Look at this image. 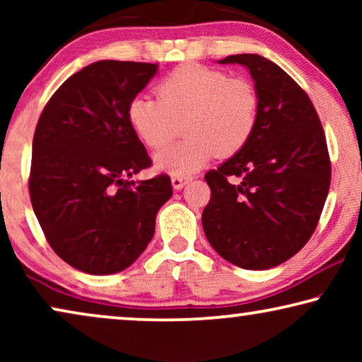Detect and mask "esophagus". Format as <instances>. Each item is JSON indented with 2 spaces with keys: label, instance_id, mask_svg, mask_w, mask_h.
<instances>
[{
  "label": "esophagus",
  "instance_id": "34e87169",
  "mask_svg": "<svg viewBox=\"0 0 362 362\" xmlns=\"http://www.w3.org/2000/svg\"><path fill=\"white\" fill-rule=\"evenodd\" d=\"M186 182H187L186 177H181V176H173L171 177V185H173V187H175L176 191L182 189V186H185Z\"/></svg>",
  "mask_w": 362,
  "mask_h": 362
}]
</instances>
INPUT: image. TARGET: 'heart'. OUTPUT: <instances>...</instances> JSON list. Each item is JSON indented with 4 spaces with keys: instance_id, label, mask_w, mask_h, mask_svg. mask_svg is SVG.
Returning a JSON list of instances; mask_svg holds the SVG:
<instances>
[{
    "instance_id": "1",
    "label": "heart",
    "mask_w": 362,
    "mask_h": 362,
    "mask_svg": "<svg viewBox=\"0 0 362 362\" xmlns=\"http://www.w3.org/2000/svg\"><path fill=\"white\" fill-rule=\"evenodd\" d=\"M158 100L133 97L127 120L148 148L166 146L182 122L185 141L158 151L155 168L171 176H191L216 155L239 153L259 122L260 98L245 77L199 64H182L156 86Z\"/></svg>"
}]
</instances>
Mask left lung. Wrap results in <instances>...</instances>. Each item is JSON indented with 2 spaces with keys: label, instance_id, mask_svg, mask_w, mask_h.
I'll use <instances>...</instances> for the list:
<instances>
[{
  "label": "left lung",
  "instance_id": "left-lung-1",
  "mask_svg": "<svg viewBox=\"0 0 362 362\" xmlns=\"http://www.w3.org/2000/svg\"><path fill=\"white\" fill-rule=\"evenodd\" d=\"M219 64L250 72L259 122L249 143L206 175L211 201L202 229L222 259L267 270L303 249L316 229L331 181L328 146L313 103L284 69L259 54Z\"/></svg>",
  "mask_w": 362,
  "mask_h": 362
}]
</instances>
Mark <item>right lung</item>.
Returning <instances> with one entry per match:
<instances>
[{"label":"right lung","mask_w":362,"mask_h":362,"mask_svg":"<svg viewBox=\"0 0 362 362\" xmlns=\"http://www.w3.org/2000/svg\"><path fill=\"white\" fill-rule=\"evenodd\" d=\"M156 64L98 61L69 77L39 117L29 194L52 250L74 269L110 275L130 267L155 234L170 176L132 181L151 165L127 107Z\"/></svg>","instance_id":"1"}]
</instances>
